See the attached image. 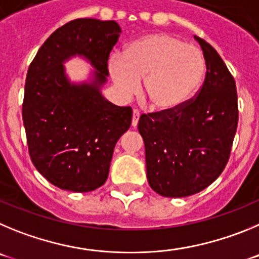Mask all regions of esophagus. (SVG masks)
Here are the masks:
<instances>
[{
  "instance_id": "34e87169",
  "label": "esophagus",
  "mask_w": 259,
  "mask_h": 259,
  "mask_svg": "<svg viewBox=\"0 0 259 259\" xmlns=\"http://www.w3.org/2000/svg\"><path fill=\"white\" fill-rule=\"evenodd\" d=\"M139 116H141V113H139L138 109H133V120H132V125L133 126H137L138 125V121H139Z\"/></svg>"
}]
</instances>
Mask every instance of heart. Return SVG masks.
Returning a JSON list of instances; mask_svg holds the SVG:
<instances>
[{"label":"heart","mask_w":259,"mask_h":259,"mask_svg":"<svg viewBox=\"0 0 259 259\" xmlns=\"http://www.w3.org/2000/svg\"><path fill=\"white\" fill-rule=\"evenodd\" d=\"M118 92L130 97L143 80L142 97L155 111L167 112L182 107L202 80L201 51L169 33H148L133 39L108 63Z\"/></svg>","instance_id":"heart-1"}]
</instances>
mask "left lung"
I'll use <instances>...</instances> for the list:
<instances>
[{
  "mask_svg": "<svg viewBox=\"0 0 259 259\" xmlns=\"http://www.w3.org/2000/svg\"><path fill=\"white\" fill-rule=\"evenodd\" d=\"M206 74L196 97L167 112L139 117L147 179L165 197H186L210 186L227 165L237 129V93L215 49L195 36Z\"/></svg>",
  "mask_w": 259,
  "mask_h": 259,
  "instance_id": "1",
  "label": "left lung"
}]
</instances>
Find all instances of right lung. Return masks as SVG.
<instances>
[{"label":"right lung","instance_id":"1","mask_svg":"<svg viewBox=\"0 0 259 259\" xmlns=\"http://www.w3.org/2000/svg\"><path fill=\"white\" fill-rule=\"evenodd\" d=\"M120 33L115 20H71L51 33L28 68L22 109L28 151L36 169L62 190L103 186L116 143L132 125V108L115 106L101 93ZM74 55L97 69L94 80L69 82L62 63Z\"/></svg>","mask_w":259,"mask_h":259}]
</instances>
